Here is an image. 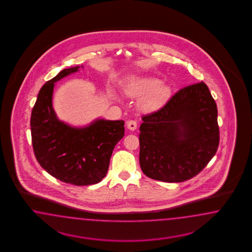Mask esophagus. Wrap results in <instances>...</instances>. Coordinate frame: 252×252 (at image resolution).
Instances as JSON below:
<instances>
[{
  "instance_id": "34e87169",
  "label": "esophagus",
  "mask_w": 252,
  "mask_h": 252,
  "mask_svg": "<svg viewBox=\"0 0 252 252\" xmlns=\"http://www.w3.org/2000/svg\"><path fill=\"white\" fill-rule=\"evenodd\" d=\"M126 127H127V129L131 130V131H134V130L137 129V122L134 121V120L127 121V122H126Z\"/></svg>"
}]
</instances>
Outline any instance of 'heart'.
<instances>
[{"mask_svg":"<svg viewBox=\"0 0 252 252\" xmlns=\"http://www.w3.org/2000/svg\"><path fill=\"white\" fill-rule=\"evenodd\" d=\"M123 92L129 97L138 98V108L144 112H154L164 106L171 98L170 85L154 76H131L122 86ZM115 99V94L110 92Z\"/></svg>","mask_w":252,"mask_h":252,"instance_id":"1","label":"heart"}]
</instances>
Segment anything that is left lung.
Wrapping results in <instances>:
<instances>
[{"mask_svg": "<svg viewBox=\"0 0 252 252\" xmlns=\"http://www.w3.org/2000/svg\"><path fill=\"white\" fill-rule=\"evenodd\" d=\"M217 106L204 82L190 85L144 115L139 164L152 179L179 183L197 176L217 152Z\"/></svg>", "mask_w": 252, "mask_h": 252, "instance_id": "1", "label": "left lung"}]
</instances>
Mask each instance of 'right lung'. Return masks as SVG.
Returning <instances> with one entry per match:
<instances>
[{"mask_svg":"<svg viewBox=\"0 0 252 252\" xmlns=\"http://www.w3.org/2000/svg\"><path fill=\"white\" fill-rule=\"evenodd\" d=\"M79 67L63 69L42 86L31 113V137L36 159L46 172L64 183L88 186L106 176L113 151L125 135V122L96 119L75 127L58 119L53 108L54 83Z\"/></svg>","mask_w":252,"mask_h":252,"instance_id":"1","label":"right lung"}]
</instances>
